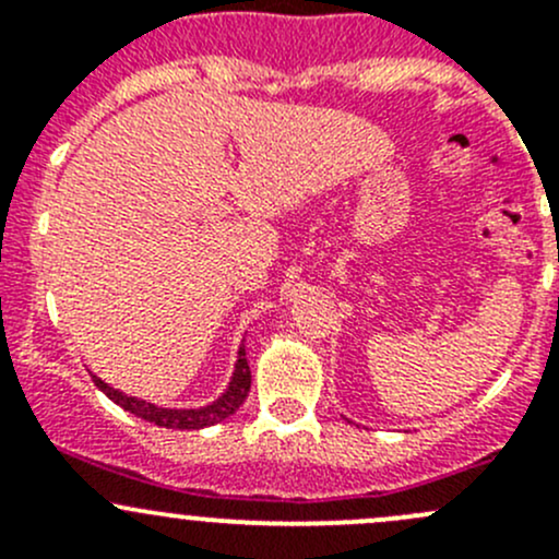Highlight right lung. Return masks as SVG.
<instances>
[{"mask_svg":"<svg viewBox=\"0 0 559 559\" xmlns=\"http://www.w3.org/2000/svg\"><path fill=\"white\" fill-rule=\"evenodd\" d=\"M92 379L112 403L121 405L129 414L140 416V419L151 421V425L167 427V430H202V427H211L229 419V416L243 405V400L248 397V389H251V368H248L246 359V343H240L233 379H229L227 389L207 405H200V408H165V405L148 403V400L132 397V394L121 392V389H112L110 384H105L99 376L92 373Z\"/></svg>","mask_w":559,"mask_h":559,"instance_id":"add662e5","label":"right lung"}]
</instances>
